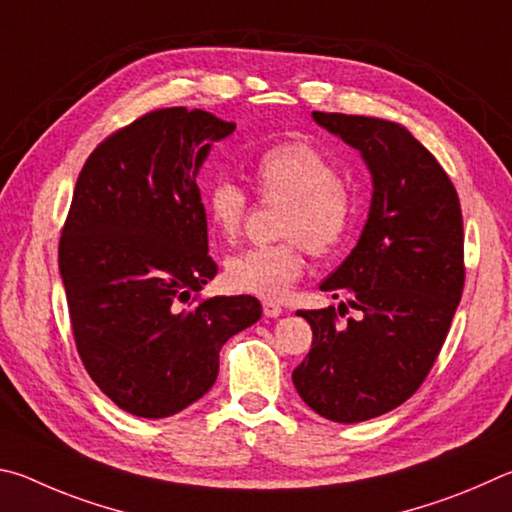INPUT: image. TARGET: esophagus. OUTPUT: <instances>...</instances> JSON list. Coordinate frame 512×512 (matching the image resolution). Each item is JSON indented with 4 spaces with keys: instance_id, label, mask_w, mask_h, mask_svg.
I'll list each match as a JSON object with an SVG mask.
<instances>
[{
    "instance_id": "34e87169",
    "label": "esophagus",
    "mask_w": 512,
    "mask_h": 512,
    "mask_svg": "<svg viewBox=\"0 0 512 512\" xmlns=\"http://www.w3.org/2000/svg\"><path fill=\"white\" fill-rule=\"evenodd\" d=\"M281 306L279 303H274V301H263V315L265 317H279L281 315Z\"/></svg>"
}]
</instances>
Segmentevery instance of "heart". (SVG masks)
Here are the masks:
<instances>
[{
  "label": "heart",
  "mask_w": 512,
  "mask_h": 512,
  "mask_svg": "<svg viewBox=\"0 0 512 512\" xmlns=\"http://www.w3.org/2000/svg\"><path fill=\"white\" fill-rule=\"evenodd\" d=\"M263 200H285L279 233L288 240L258 245L224 265L229 288L267 301L288 297L303 274V245L315 256L335 251L353 222V197L324 152L308 141H283L263 150L254 164ZM206 218L224 240H236L247 218V195L231 179L206 191Z\"/></svg>",
  "instance_id": "b5f03b06"
}]
</instances>
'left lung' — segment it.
Returning <instances> with one entry per match:
<instances>
[{"instance_id":"left-lung-1","label":"left lung","mask_w":512,"mask_h":512,"mask_svg":"<svg viewBox=\"0 0 512 512\" xmlns=\"http://www.w3.org/2000/svg\"><path fill=\"white\" fill-rule=\"evenodd\" d=\"M312 119L360 152L373 193L360 240L319 285L333 299L346 294L360 317L337 324L333 306L299 310L312 348L292 382L319 416L362 423L414 396L441 351L465 279L461 204L405 125L335 112Z\"/></svg>"}]
</instances>
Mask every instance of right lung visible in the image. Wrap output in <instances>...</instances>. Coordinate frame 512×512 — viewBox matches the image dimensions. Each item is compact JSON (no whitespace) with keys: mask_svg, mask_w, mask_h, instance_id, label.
Masks as SVG:
<instances>
[{"mask_svg":"<svg viewBox=\"0 0 512 512\" xmlns=\"http://www.w3.org/2000/svg\"><path fill=\"white\" fill-rule=\"evenodd\" d=\"M236 123L168 107L98 146L80 170L58 263L76 348L116 407L166 418L213 387L220 348L261 319L258 299L182 308L218 267L197 175Z\"/></svg>","mask_w":512,"mask_h":512,"instance_id":"right-lung-1","label":"right lung"}]
</instances>
